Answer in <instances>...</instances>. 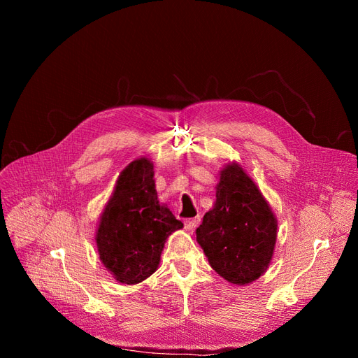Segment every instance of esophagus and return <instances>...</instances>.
<instances>
[{
    "label": "esophagus",
    "instance_id": "1",
    "mask_svg": "<svg viewBox=\"0 0 358 358\" xmlns=\"http://www.w3.org/2000/svg\"><path fill=\"white\" fill-rule=\"evenodd\" d=\"M199 222H200V216H197V217H192V219H185V229H189V231H193L197 224H199Z\"/></svg>",
    "mask_w": 358,
    "mask_h": 358
}]
</instances>
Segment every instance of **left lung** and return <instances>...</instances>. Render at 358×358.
I'll return each mask as SVG.
<instances>
[{
	"label": "left lung",
	"mask_w": 358,
	"mask_h": 358,
	"mask_svg": "<svg viewBox=\"0 0 358 358\" xmlns=\"http://www.w3.org/2000/svg\"><path fill=\"white\" fill-rule=\"evenodd\" d=\"M196 235L219 275L234 285H248L270 264L277 220L254 181L232 164L222 171L216 203Z\"/></svg>",
	"instance_id": "8db88e82"
}]
</instances>
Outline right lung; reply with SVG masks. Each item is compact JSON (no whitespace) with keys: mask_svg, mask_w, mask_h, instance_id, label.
<instances>
[{"mask_svg":"<svg viewBox=\"0 0 358 358\" xmlns=\"http://www.w3.org/2000/svg\"><path fill=\"white\" fill-rule=\"evenodd\" d=\"M181 228V220L159 206L152 162L139 158L123 169L101 215L100 258L120 283H141L157 271L166 238Z\"/></svg>","mask_w":358,"mask_h":358,"instance_id":"right-lung-1","label":"right lung"}]
</instances>
